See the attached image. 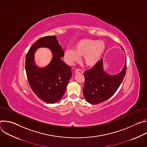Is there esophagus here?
<instances>
[{
	"label": "esophagus",
	"mask_w": 147,
	"mask_h": 147,
	"mask_svg": "<svg viewBox=\"0 0 147 147\" xmlns=\"http://www.w3.org/2000/svg\"><path fill=\"white\" fill-rule=\"evenodd\" d=\"M75 73L76 74H83L84 73V71L82 70L81 69H77L75 70Z\"/></svg>",
	"instance_id": "obj_1"
}]
</instances>
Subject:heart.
Returning <instances> with one entry per match:
<instances>
[{
	"label": "heart",
	"mask_w": 147,
	"mask_h": 147,
	"mask_svg": "<svg viewBox=\"0 0 147 147\" xmlns=\"http://www.w3.org/2000/svg\"><path fill=\"white\" fill-rule=\"evenodd\" d=\"M106 49V44L103 40L84 39L76 44L74 49H67L64 56L70 65L78 61L80 57L84 56V61L88 66H94L102 57Z\"/></svg>",
	"instance_id": "1"
}]
</instances>
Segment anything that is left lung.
I'll return each instance as SVG.
<instances>
[{
	"mask_svg": "<svg viewBox=\"0 0 147 147\" xmlns=\"http://www.w3.org/2000/svg\"><path fill=\"white\" fill-rule=\"evenodd\" d=\"M121 48L123 50L122 47ZM126 69L125 62L122 71L119 74L115 76L108 74L103 70V59H101L92 69L86 71L83 94L87 101L95 105L109 99L120 87Z\"/></svg>",
	"mask_w": 147,
	"mask_h": 147,
	"instance_id": "left-lung-1",
	"label": "left lung"
}]
</instances>
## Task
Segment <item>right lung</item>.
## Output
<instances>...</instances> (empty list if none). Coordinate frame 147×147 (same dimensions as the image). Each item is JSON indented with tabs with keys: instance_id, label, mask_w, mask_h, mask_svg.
<instances>
[{
	"instance_id": "1",
	"label": "right lung",
	"mask_w": 147,
	"mask_h": 147,
	"mask_svg": "<svg viewBox=\"0 0 147 147\" xmlns=\"http://www.w3.org/2000/svg\"><path fill=\"white\" fill-rule=\"evenodd\" d=\"M42 47L50 49L53 57L48 66L39 68L34 65L33 56L36 50ZM63 56L64 51L54 35L38 39L26 55V71L30 87L35 95L48 103H56L62 98L72 76L71 67L61 59Z\"/></svg>"
}]
</instances>
